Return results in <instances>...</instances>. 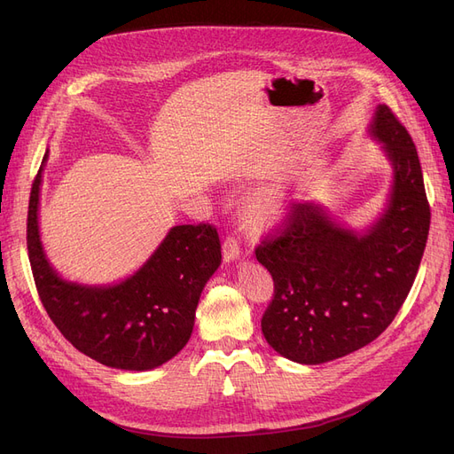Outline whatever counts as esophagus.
I'll list each match as a JSON object with an SVG mask.
<instances>
[{"instance_id":"obj_1","label":"esophagus","mask_w":454,"mask_h":454,"mask_svg":"<svg viewBox=\"0 0 454 454\" xmlns=\"http://www.w3.org/2000/svg\"><path fill=\"white\" fill-rule=\"evenodd\" d=\"M242 255V248L237 239L229 237L225 242H223V257L227 263H231V261H237L239 257Z\"/></svg>"}]
</instances>
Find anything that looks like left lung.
<instances>
[{"instance_id": "1", "label": "left lung", "mask_w": 454, "mask_h": 454, "mask_svg": "<svg viewBox=\"0 0 454 454\" xmlns=\"http://www.w3.org/2000/svg\"><path fill=\"white\" fill-rule=\"evenodd\" d=\"M367 134L392 168L375 222L354 229L324 204L303 200L294 204L284 235L255 250L274 280L261 332L297 364L332 362L375 340L402 309L426 248L430 206L413 140L384 104Z\"/></svg>"}]
</instances>
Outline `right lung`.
I'll list each match as a JSON object with an SVG mask.
<instances>
[{"mask_svg":"<svg viewBox=\"0 0 454 454\" xmlns=\"http://www.w3.org/2000/svg\"><path fill=\"white\" fill-rule=\"evenodd\" d=\"M45 151L28 206V254L51 320L72 345L102 365L149 371L172 360L193 333L200 294L222 265L210 225H176L145 263L114 284L67 280L47 257L39 231Z\"/></svg>","mask_w":454,"mask_h":454,"instance_id":"obj_1","label":"right lung"}]
</instances>
